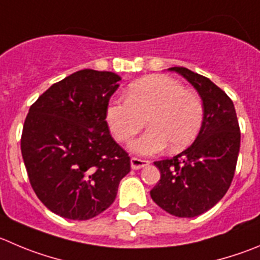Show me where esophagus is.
Listing matches in <instances>:
<instances>
[{
  "instance_id": "esophagus-1",
  "label": "esophagus",
  "mask_w": 260,
  "mask_h": 260,
  "mask_svg": "<svg viewBox=\"0 0 260 260\" xmlns=\"http://www.w3.org/2000/svg\"><path fill=\"white\" fill-rule=\"evenodd\" d=\"M130 163H132V169L133 170H139V169H143V167H145V166L149 165V162L145 159H139V158H132V160H130Z\"/></svg>"
}]
</instances>
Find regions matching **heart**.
Masks as SVG:
<instances>
[{
    "label": "heart",
    "instance_id": "b5f03b06",
    "mask_svg": "<svg viewBox=\"0 0 260 260\" xmlns=\"http://www.w3.org/2000/svg\"><path fill=\"white\" fill-rule=\"evenodd\" d=\"M149 128L130 144L140 155H153L171 144V149L187 147L199 134L204 107L198 93L167 75H149L130 84L125 101H111L106 121L117 142L132 139L144 126Z\"/></svg>",
    "mask_w": 260,
    "mask_h": 260
}]
</instances>
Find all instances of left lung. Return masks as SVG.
<instances>
[{"label":"left lung","mask_w":260,"mask_h":260,"mask_svg":"<svg viewBox=\"0 0 260 260\" xmlns=\"http://www.w3.org/2000/svg\"><path fill=\"white\" fill-rule=\"evenodd\" d=\"M169 70L194 86L202 98L204 118L187 149L154 162L160 180L150 197L167 213L191 218L216 206L231 185L240 150L239 121L232 101L213 81L186 68Z\"/></svg>","instance_id":"obj_1"}]
</instances>
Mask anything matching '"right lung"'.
Masks as SVG:
<instances>
[{"instance_id": "1", "label": "right lung", "mask_w": 260, "mask_h": 260, "mask_svg": "<svg viewBox=\"0 0 260 260\" xmlns=\"http://www.w3.org/2000/svg\"><path fill=\"white\" fill-rule=\"evenodd\" d=\"M120 80L110 71H76L47 89L26 116L21 154L29 181L44 206L63 218L102 213L130 172V157L106 121Z\"/></svg>"}]
</instances>
